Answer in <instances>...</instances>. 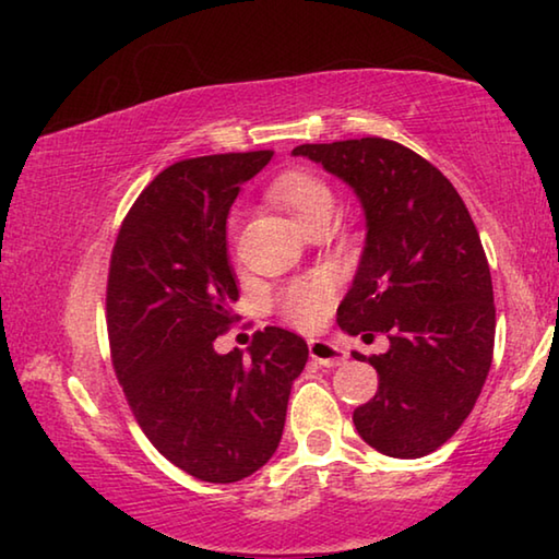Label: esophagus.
Returning a JSON list of instances; mask_svg holds the SVG:
<instances>
[{
    "label": "esophagus",
    "instance_id": "obj_1",
    "mask_svg": "<svg viewBox=\"0 0 559 559\" xmlns=\"http://www.w3.org/2000/svg\"><path fill=\"white\" fill-rule=\"evenodd\" d=\"M308 349H310V357H313L316 362L323 365V367L343 365L345 359H347L345 349L337 347L335 343H328V340H310Z\"/></svg>",
    "mask_w": 559,
    "mask_h": 559
}]
</instances>
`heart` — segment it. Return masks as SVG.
<instances>
[{"label":"heart","mask_w":559,"mask_h":559,"mask_svg":"<svg viewBox=\"0 0 559 559\" xmlns=\"http://www.w3.org/2000/svg\"><path fill=\"white\" fill-rule=\"evenodd\" d=\"M271 200L276 202L298 226L310 216L325 210H333V192L323 179L306 173L283 175L271 187ZM333 306V286L328 281L296 283L281 296V313L288 323L302 330L318 328Z\"/></svg>","instance_id":"1"}]
</instances>
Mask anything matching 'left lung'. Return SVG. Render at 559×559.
Wrapping results in <instances>:
<instances>
[{"mask_svg": "<svg viewBox=\"0 0 559 559\" xmlns=\"http://www.w3.org/2000/svg\"><path fill=\"white\" fill-rule=\"evenodd\" d=\"M293 155L343 179L365 214L337 325L365 343L384 333L390 349L370 357L380 386L355 409V429L384 456H427L471 414L493 359V283L476 224L449 179L392 140L298 145Z\"/></svg>", "mask_w": 559, "mask_h": 559, "instance_id": "obj_1", "label": "left lung"}]
</instances>
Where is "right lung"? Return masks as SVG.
Returning a JSON list of instances; mask_svg holds the SVG:
<instances>
[{
    "instance_id": "add662e5",
    "label": "right lung",
    "mask_w": 559,
    "mask_h": 559,
    "mask_svg": "<svg viewBox=\"0 0 559 559\" xmlns=\"http://www.w3.org/2000/svg\"><path fill=\"white\" fill-rule=\"evenodd\" d=\"M271 150L185 159L159 173L120 226L108 276V337L128 404L153 447L206 484H234L276 453L308 345L283 328L249 353L214 340L239 298L226 219Z\"/></svg>"
}]
</instances>
